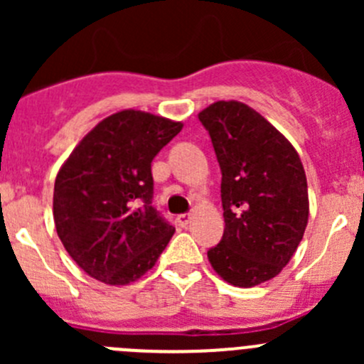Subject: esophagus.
Returning <instances> with one entry per match:
<instances>
[{
	"label": "esophagus",
	"instance_id": "34e87169",
	"mask_svg": "<svg viewBox=\"0 0 364 364\" xmlns=\"http://www.w3.org/2000/svg\"><path fill=\"white\" fill-rule=\"evenodd\" d=\"M190 220H192V215H190V213H185V215H179L178 216V222H179V225H188L190 223Z\"/></svg>",
	"mask_w": 364,
	"mask_h": 364
}]
</instances>
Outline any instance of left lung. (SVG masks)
Returning <instances> with one entry per match:
<instances>
[{
	"instance_id": "obj_1",
	"label": "left lung",
	"mask_w": 364,
	"mask_h": 364,
	"mask_svg": "<svg viewBox=\"0 0 364 364\" xmlns=\"http://www.w3.org/2000/svg\"><path fill=\"white\" fill-rule=\"evenodd\" d=\"M222 168L223 237L208 252L234 287L271 280L292 259L308 223V185L294 146L262 114L237 100L199 112Z\"/></svg>"
}]
</instances>
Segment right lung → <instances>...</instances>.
<instances>
[{
  "label": "right lung",
  "mask_w": 364,
  "mask_h": 364,
  "mask_svg": "<svg viewBox=\"0 0 364 364\" xmlns=\"http://www.w3.org/2000/svg\"><path fill=\"white\" fill-rule=\"evenodd\" d=\"M181 121L124 109L73 148L54 181L56 232L77 266L107 285L148 273L174 234L151 205V161Z\"/></svg>",
  "instance_id": "1"
}]
</instances>
